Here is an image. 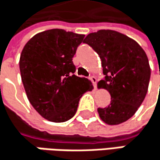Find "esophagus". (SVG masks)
<instances>
[{
	"mask_svg": "<svg viewBox=\"0 0 160 160\" xmlns=\"http://www.w3.org/2000/svg\"><path fill=\"white\" fill-rule=\"evenodd\" d=\"M89 80L91 81V82H92V84H93V87H94V88H97V81H98L97 77H96V76H90Z\"/></svg>",
	"mask_w": 160,
	"mask_h": 160,
	"instance_id": "obj_1",
	"label": "esophagus"
}]
</instances>
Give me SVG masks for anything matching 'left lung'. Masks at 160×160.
<instances>
[{
  "instance_id": "obj_1",
  "label": "left lung",
  "mask_w": 160,
  "mask_h": 160,
  "mask_svg": "<svg viewBox=\"0 0 160 160\" xmlns=\"http://www.w3.org/2000/svg\"><path fill=\"white\" fill-rule=\"evenodd\" d=\"M100 57L104 80L98 83L110 94V103L98 108L100 119L115 125L126 122L144 101L149 84L148 56L140 45L113 30L90 33L84 40Z\"/></svg>"
}]
</instances>
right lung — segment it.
Listing matches in <instances>:
<instances>
[{"instance_id": "add662e5", "label": "right lung", "mask_w": 160, "mask_h": 160, "mask_svg": "<svg viewBox=\"0 0 160 160\" xmlns=\"http://www.w3.org/2000/svg\"><path fill=\"white\" fill-rule=\"evenodd\" d=\"M85 35L50 29L34 36L19 62L28 98L43 118L63 122L75 114L83 94L92 90L87 78L74 74L72 62Z\"/></svg>"}]
</instances>
